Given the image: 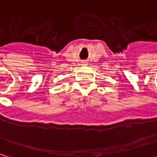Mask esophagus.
I'll list each match as a JSON object with an SVG mask.
<instances>
[{"instance_id": "esophagus-1", "label": "esophagus", "mask_w": 157, "mask_h": 157, "mask_svg": "<svg viewBox=\"0 0 157 157\" xmlns=\"http://www.w3.org/2000/svg\"><path fill=\"white\" fill-rule=\"evenodd\" d=\"M86 64H87L86 63H83V65H86Z\"/></svg>"}]
</instances>
